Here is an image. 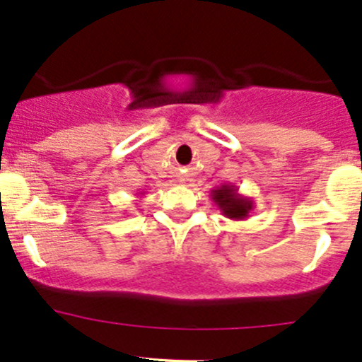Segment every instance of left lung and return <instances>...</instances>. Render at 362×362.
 I'll list each match as a JSON object with an SVG mask.
<instances>
[{"mask_svg":"<svg viewBox=\"0 0 362 362\" xmlns=\"http://www.w3.org/2000/svg\"><path fill=\"white\" fill-rule=\"evenodd\" d=\"M211 199L222 215L230 220H246L255 206L253 201L239 194V189L232 184H223L213 189Z\"/></svg>","mask_w":362,"mask_h":362,"instance_id":"obj_1","label":"left lung"}]
</instances>
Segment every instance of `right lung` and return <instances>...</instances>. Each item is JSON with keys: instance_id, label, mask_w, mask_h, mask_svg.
Segmentation results:
<instances>
[{"instance_id": "right-lung-1", "label": "right lung", "mask_w": 362, "mask_h": 362, "mask_svg": "<svg viewBox=\"0 0 362 362\" xmlns=\"http://www.w3.org/2000/svg\"><path fill=\"white\" fill-rule=\"evenodd\" d=\"M140 194H142V192H140Z\"/></svg>"}]
</instances>
